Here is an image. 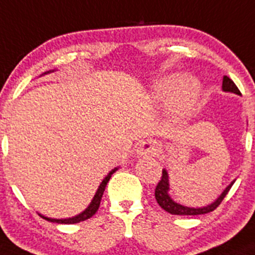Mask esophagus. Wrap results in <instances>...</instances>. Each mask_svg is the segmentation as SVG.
Wrapping results in <instances>:
<instances>
[{"label":"esophagus","instance_id":"esophagus-1","mask_svg":"<svg viewBox=\"0 0 255 255\" xmlns=\"http://www.w3.org/2000/svg\"><path fill=\"white\" fill-rule=\"evenodd\" d=\"M156 152V144L152 140H144L137 146L139 155H154Z\"/></svg>","mask_w":255,"mask_h":255}]
</instances>
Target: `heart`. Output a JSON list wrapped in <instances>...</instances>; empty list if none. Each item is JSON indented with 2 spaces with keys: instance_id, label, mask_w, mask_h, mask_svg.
I'll return each instance as SVG.
<instances>
[{
  "instance_id": "b5f03b06",
  "label": "heart",
  "mask_w": 255,
  "mask_h": 255,
  "mask_svg": "<svg viewBox=\"0 0 255 255\" xmlns=\"http://www.w3.org/2000/svg\"><path fill=\"white\" fill-rule=\"evenodd\" d=\"M200 95L202 85L193 75L166 77L155 89L157 99L169 101V108L176 120H183L193 113Z\"/></svg>"
}]
</instances>
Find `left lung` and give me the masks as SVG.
Returning a JSON list of instances; mask_svg holds the SVG:
<instances>
[{"label":"left lung","mask_w":255,"mask_h":255,"mask_svg":"<svg viewBox=\"0 0 255 255\" xmlns=\"http://www.w3.org/2000/svg\"><path fill=\"white\" fill-rule=\"evenodd\" d=\"M223 91H227V93H234L237 95H242L239 89L237 87V85L232 81L228 76L223 77ZM234 184V180L224 189L222 194L219 195V198L213 202L212 204L207 205V207L202 208H189L184 207V205L179 204V203L174 202L171 196L169 195V175L168 171L165 169H162V175L161 180L157 183L156 188H155V199H156L157 204L165 210V212L170 213L174 215H200V214H207V213L213 212V210L217 209L220 205V203L223 202V199L225 198V195L228 194V191L230 190L232 185Z\"/></svg>","instance_id":"left-lung-1"}]
</instances>
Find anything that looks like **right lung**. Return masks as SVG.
I'll return each instance as SVG.
<instances>
[{
	"label": "right lung",
	"mask_w": 255,
	"mask_h": 255,
	"mask_svg": "<svg viewBox=\"0 0 255 255\" xmlns=\"http://www.w3.org/2000/svg\"><path fill=\"white\" fill-rule=\"evenodd\" d=\"M52 71H53V70H52ZM48 72H51V71L45 72V74H48ZM116 170H118V168L113 169V170H111L110 173H109L108 175L105 176V179H104V180L101 181L100 185H99L98 190H96V194L94 195L93 200H91V203H90L89 207H87L86 209L84 210V212L80 213V214L75 215V217H72V218H67V219H53V218H47V217H45V215H41V214H38V215H40V217H42L43 219L48 220V222L57 223V224H76V223L84 222V220L89 219V218H91L94 214H95L96 212H98L99 207H100L101 198H103V194H104V191H105L106 185H108L109 180H110V178H111V175H113V174L115 173Z\"/></svg>",
	"instance_id": "add662e5"
}]
</instances>
